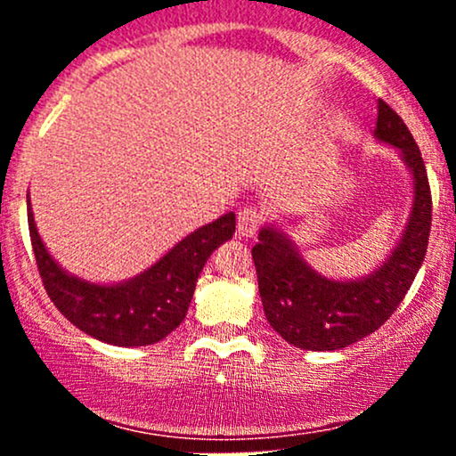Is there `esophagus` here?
Instances as JSON below:
<instances>
[{
    "mask_svg": "<svg viewBox=\"0 0 456 456\" xmlns=\"http://www.w3.org/2000/svg\"><path fill=\"white\" fill-rule=\"evenodd\" d=\"M261 224V214L255 208H244L238 214V235L240 238H253Z\"/></svg>",
    "mask_w": 456,
    "mask_h": 456,
    "instance_id": "34e87169",
    "label": "esophagus"
}]
</instances>
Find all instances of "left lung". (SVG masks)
Masks as SVG:
<instances>
[{"mask_svg": "<svg viewBox=\"0 0 456 456\" xmlns=\"http://www.w3.org/2000/svg\"><path fill=\"white\" fill-rule=\"evenodd\" d=\"M373 137L399 151L413 188L403 233L379 265L355 279H330L311 268L276 223L259 229V242L250 250L270 326L306 352H334L375 332L401 305L425 261L431 191L420 150L405 122L384 101H378Z\"/></svg>", "mask_w": 456, "mask_h": 456, "instance_id": "1", "label": "left lung"}]
</instances>
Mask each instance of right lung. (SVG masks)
Masks as SVG:
<instances>
[{"label":"right lung","mask_w":456,"mask_h":456,"mask_svg":"<svg viewBox=\"0 0 456 456\" xmlns=\"http://www.w3.org/2000/svg\"><path fill=\"white\" fill-rule=\"evenodd\" d=\"M28 223L36 264L53 305L78 330L118 347L154 345L174 332L184 322L206 261L235 232V214L227 212L188 233L133 279L92 282L61 268L46 250L29 195Z\"/></svg>","instance_id":"right-lung-1"}]
</instances>
